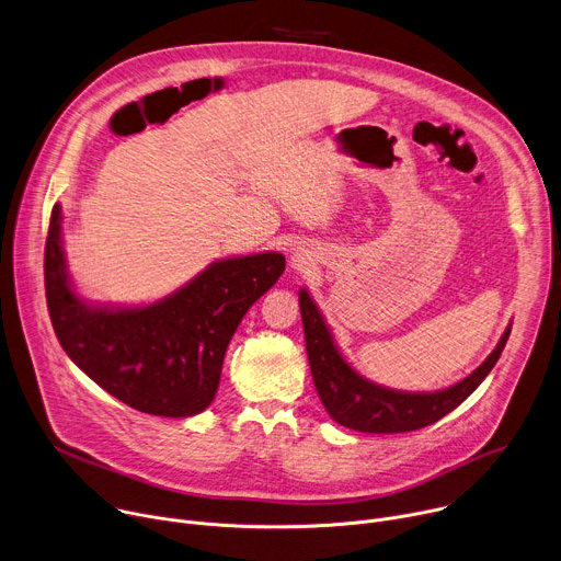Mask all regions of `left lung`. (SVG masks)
Returning <instances> with one entry per match:
<instances>
[{
	"instance_id": "8db88e82",
	"label": "left lung",
	"mask_w": 561,
	"mask_h": 561,
	"mask_svg": "<svg viewBox=\"0 0 561 561\" xmlns=\"http://www.w3.org/2000/svg\"><path fill=\"white\" fill-rule=\"evenodd\" d=\"M299 308L317 394L337 424L359 433H409L435 424L486 379L511 335L508 327L486 362L455 386L435 392H402L379 386L353 370L337 351L322 312L304 288L299 290Z\"/></svg>"
}]
</instances>
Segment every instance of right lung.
<instances>
[{
  "instance_id": "obj_1",
  "label": "right lung",
  "mask_w": 561,
  "mask_h": 561,
  "mask_svg": "<svg viewBox=\"0 0 561 561\" xmlns=\"http://www.w3.org/2000/svg\"><path fill=\"white\" fill-rule=\"evenodd\" d=\"M53 206L44 251L46 304L66 355L135 411L191 417L210 407L230 337L279 279L282 253L213 262L173 295L139 308L91 306L70 288Z\"/></svg>"
}]
</instances>
